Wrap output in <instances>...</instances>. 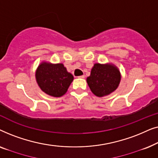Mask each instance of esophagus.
I'll return each instance as SVG.
<instances>
[{
    "label": "esophagus",
    "instance_id": "1",
    "mask_svg": "<svg viewBox=\"0 0 158 158\" xmlns=\"http://www.w3.org/2000/svg\"><path fill=\"white\" fill-rule=\"evenodd\" d=\"M77 77H78V78L83 79V78H85V75H81V76H78Z\"/></svg>",
    "mask_w": 158,
    "mask_h": 158
}]
</instances>
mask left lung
Here are the masks:
<instances>
[{
	"label": "left lung",
	"mask_w": 158,
	"mask_h": 158,
	"mask_svg": "<svg viewBox=\"0 0 158 158\" xmlns=\"http://www.w3.org/2000/svg\"><path fill=\"white\" fill-rule=\"evenodd\" d=\"M86 81L93 94L103 97L111 94L118 88L121 74L117 67L113 64L96 63Z\"/></svg>",
	"instance_id": "obj_1"
}]
</instances>
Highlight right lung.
<instances>
[{"label":"right lung","mask_w":158,"mask_h":158,"mask_svg":"<svg viewBox=\"0 0 158 158\" xmlns=\"http://www.w3.org/2000/svg\"><path fill=\"white\" fill-rule=\"evenodd\" d=\"M35 76L41 90L53 97L63 96L73 81V75L62 63L42 62L36 69Z\"/></svg>","instance_id":"obj_1"}]
</instances>
